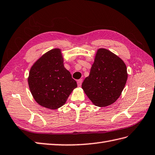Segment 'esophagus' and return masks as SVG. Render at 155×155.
<instances>
[{"mask_svg": "<svg viewBox=\"0 0 155 155\" xmlns=\"http://www.w3.org/2000/svg\"><path fill=\"white\" fill-rule=\"evenodd\" d=\"M82 81H83V80L82 79H80V80H78L77 83H78V86H81V84H82Z\"/></svg>", "mask_w": 155, "mask_h": 155, "instance_id": "obj_1", "label": "esophagus"}]
</instances>
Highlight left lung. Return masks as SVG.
Returning <instances> with one entry per match:
<instances>
[{"label": "left lung", "instance_id": "obj_1", "mask_svg": "<svg viewBox=\"0 0 155 155\" xmlns=\"http://www.w3.org/2000/svg\"><path fill=\"white\" fill-rule=\"evenodd\" d=\"M127 76L124 61L111 51L99 48L89 76L85 78L81 87L95 105L106 107L121 95Z\"/></svg>", "mask_w": 155, "mask_h": 155}]
</instances>
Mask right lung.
Returning a JSON list of instances; mask_svg holds the SVG:
<instances>
[{"label":"right lung","instance_id":"1","mask_svg":"<svg viewBox=\"0 0 155 155\" xmlns=\"http://www.w3.org/2000/svg\"><path fill=\"white\" fill-rule=\"evenodd\" d=\"M31 94L44 107L56 109L65 104L77 83L64 66L59 48L52 49L40 57L31 68L28 78Z\"/></svg>","mask_w":155,"mask_h":155}]
</instances>
